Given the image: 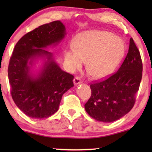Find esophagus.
Instances as JSON below:
<instances>
[{
    "label": "esophagus",
    "instance_id": "34e87169",
    "mask_svg": "<svg viewBox=\"0 0 152 152\" xmlns=\"http://www.w3.org/2000/svg\"><path fill=\"white\" fill-rule=\"evenodd\" d=\"M73 82L75 85H79L81 84L82 83V81L80 80V78L79 77H75L73 80Z\"/></svg>",
    "mask_w": 152,
    "mask_h": 152
}]
</instances>
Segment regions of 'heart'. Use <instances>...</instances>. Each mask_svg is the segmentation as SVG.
<instances>
[{"label":"heart","mask_w":152,"mask_h":152,"mask_svg":"<svg viewBox=\"0 0 152 152\" xmlns=\"http://www.w3.org/2000/svg\"><path fill=\"white\" fill-rule=\"evenodd\" d=\"M74 48L65 53V60L72 70L80 69L87 61V72L93 79L102 80L113 73L125 53L124 41L106 31L89 30L75 39Z\"/></svg>","instance_id":"1"}]
</instances>
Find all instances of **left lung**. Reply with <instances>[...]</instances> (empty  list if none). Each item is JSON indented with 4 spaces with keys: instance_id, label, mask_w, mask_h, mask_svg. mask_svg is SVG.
<instances>
[{
    "instance_id": "8db88e82",
    "label": "left lung",
    "mask_w": 152,
    "mask_h": 152,
    "mask_svg": "<svg viewBox=\"0 0 152 152\" xmlns=\"http://www.w3.org/2000/svg\"><path fill=\"white\" fill-rule=\"evenodd\" d=\"M142 72L140 52L131 38L128 53L118 71L107 80L90 85L91 96L84 105L87 113L107 123L125 115L134 105Z\"/></svg>"
}]
</instances>
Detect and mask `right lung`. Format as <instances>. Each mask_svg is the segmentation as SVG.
Returning <instances> with one entry per match:
<instances>
[{
	"label": "right lung",
	"mask_w": 152,
	"mask_h": 152,
	"mask_svg": "<svg viewBox=\"0 0 152 152\" xmlns=\"http://www.w3.org/2000/svg\"><path fill=\"white\" fill-rule=\"evenodd\" d=\"M66 34L60 20L44 24L27 33L16 43L8 66L11 94L26 115L47 118L59 109L62 95L73 87L74 76L64 71L50 52ZM39 62L41 66L37 68Z\"/></svg>",
	"instance_id": "1"
}]
</instances>
